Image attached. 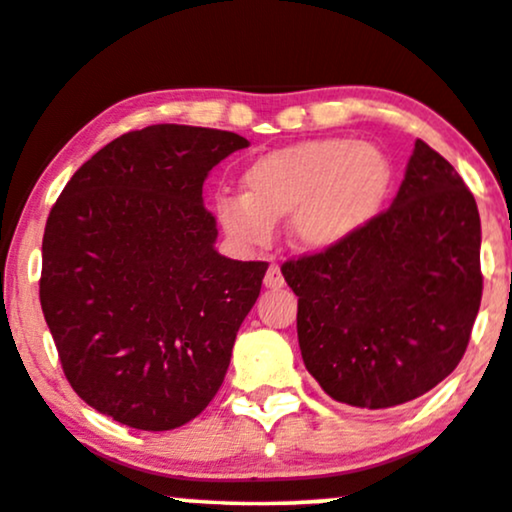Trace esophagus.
<instances>
[{
    "mask_svg": "<svg viewBox=\"0 0 512 512\" xmlns=\"http://www.w3.org/2000/svg\"><path fill=\"white\" fill-rule=\"evenodd\" d=\"M283 274H281V269H278V264H271V267L267 269V276H264V285H267V288H271V290H278V288H283Z\"/></svg>",
    "mask_w": 512,
    "mask_h": 512,
    "instance_id": "1",
    "label": "esophagus"
}]
</instances>
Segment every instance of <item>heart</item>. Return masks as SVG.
Segmentation results:
<instances>
[{
  "mask_svg": "<svg viewBox=\"0 0 512 512\" xmlns=\"http://www.w3.org/2000/svg\"><path fill=\"white\" fill-rule=\"evenodd\" d=\"M391 159L370 142L306 140L260 156L243 173V196H220L217 217L245 243L269 241L292 217L302 248L327 250L365 229L391 192Z\"/></svg>",
  "mask_w": 512,
  "mask_h": 512,
  "instance_id": "b5f03b06",
  "label": "heart"
}]
</instances>
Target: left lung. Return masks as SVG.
<instances>
[{
	"mask_svg": "<svg viewBox=\"0 0 512 512\" xmlns=\"http://www.w3.org/2000/svg\"><path fill=\"white\" fill-rule=\"evenodd\" d=\"M281 271L320 388L363 410L410 403L466 353L482 299L478 203L452 163L417 140L384 213Z\"/></svg>",
	"mask_w": 512,
	"mask_h": 512,
	"instance_id": "1",
	"label": "left lung"
}]
</instances>
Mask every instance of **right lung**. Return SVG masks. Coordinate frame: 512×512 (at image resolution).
Here are the masks:
<instances>
[{
    "label": "right lung",
    "mask_w": 512,
    "mask_h": 512,
    "mask_svg": "<svg viewBox=\"0 0 512 512\" xmlns=\"http://www.w3.org/2000/svg\"><path fill=\"white\" fill-rule=\"evenodd\" d=\"M243 147L217 128L147 126L93 154L53 203L39 302L70 386L119 424L170 431L222 386L269 264L215 250L203 182Z\"/></svg>",
    "instance_id": "1"
}]
</instances>
